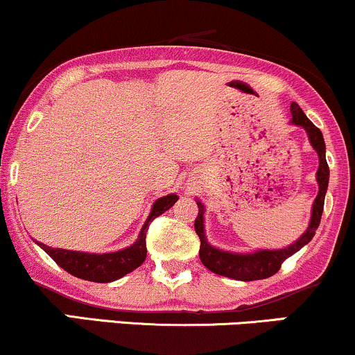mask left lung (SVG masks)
Listing matches in <instances>:
<instances>
[{
    "instance_id": "8db88e82",
    "label": "left lung",
    "mask_w": 355,
    "mask_h": 355,
    "mask_svg": "<svg viewBox=\"0 0 355 355\" xmlns=\"http://www.w3.org/2000/svg\"><path fill=\"white\" fill-rule=\"evenodd\" d=\"M291 123L293 125H300L307 132L309 142L313 148L318 152L319 157V168L315 173V180H318L319 191L313 203V211H311L309 226L301 238H297L293 245L288 248H281V250H259L254 253H230V251L218 250V248L211 246L205 236V225L203 215L205 207L202 202H196L198 205V216L195 220V232L200 238V259L208 270L216 272L220 276L232 277L238 281H256V279H266L279 271L281 264L289 256H293L296 251H300L302 246L307 245L315 234L319 223H321V216L324 210V198H326V191L329 185V166L326 162V144H324L322 132L314 125L302 109L296 102L291 104Z\"/></svg>"
}]
</instances>
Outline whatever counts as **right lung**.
<instances>
[{
  "instance_id": "1",
  "label": "right lung",
  "mask_w": 355,
  "mask_h": 355,
  "mask_svg": "<svg viewBox=\"0 0 355 355\" xmlns=\"http://www.w3.org/2000/svg\"><path fill=\"white\" fill-rule=\"evenodd\" d=\"M178 196L172 193L162 196L153 203L150 215L140 230L139 238L134 245L125 248V250L114 251V253H83V251H69L59 250V248H51L48 245L37 243L42 250L54 259L64 271L71 272L72 276L80 277L85 281H94V283H110V281L119 279V277L129 275L139 268L145 261L147 256V245H145V236H147L148 225L162 213L172 208L177 202Z\"/></svg>"
}]
</instances>
